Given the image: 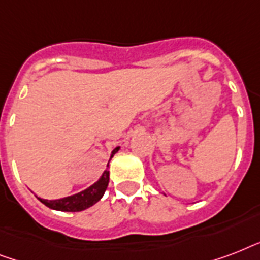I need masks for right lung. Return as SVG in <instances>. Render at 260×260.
Returning a JSON list of instances; mask_svg holds the SVG:
<instances>
[{
  "mask_svg": "<svg viewBox=\"0 0 260 260\" xmlns=\"http://www.w3.org/2000/svg\"><path fill=\"white\" fill-rule=\"evenodd\" d=\"M118 150H120V147H116L112 151L110 159L113 158V155ZM108 166H109V163H108ZM108 183H109V171L105 170L101 178L94 185H91L81 193H77L74 196H70V197L59 198V200H44V198L40 197H38V200L51 209L60 210V212H81V210H85L90 206H93L95 202L101 200L106 187H108Z\"/></svg>",
  "mask_w": 260,
  "mask_h": 260,
  "instance_id": "add662e5",
  "label": "right lung"
}]
</instances>
